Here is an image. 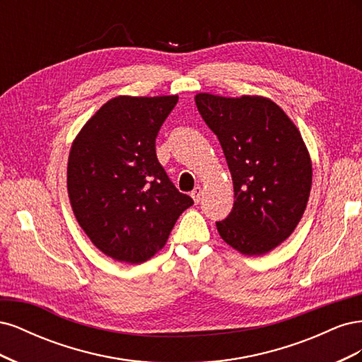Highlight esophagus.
<instances>
[{"label":"esophagus","instance_id":"esophagus-1","mask_svg":"<svg viewBox=\"0 0 362 362\" xmlns=\"http://www.w3.org/2000/svg\"><path fill=\"white\" fill-rule=\"evenodd\" d=\"M190 196L193 198L194 204H199V201H201V198H202V189L199 187V185H196V187L192 190Z\"/></svg>","mask_w":362,"mask_h":362}]
</instances>
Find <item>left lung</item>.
Returning a JSON list of instances; mask_svg holds the SVG:
<instances>
[{
	"instance_id": "left-lung-1",
	"label": "left lung",
	"mask_w": 362,
	"mask_h": 362,
	"mask_svg": "<svg viewBox=\"0 0 362 362\" xmlns=\"http://www.w3.org/2000/svg\"><path fill=\"white\" fill-rule=\"evenodd\" d=\"M231 172L234 205L216 222L225 242L245 255H264L298 226L310 198L313 168L299 129L262 96H194Z\"/></svg>"
}]
</instances>
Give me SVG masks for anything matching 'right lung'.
Here are the masks:
<instances>
[{"mask_svg":"<svg viewBox=\"0 0 362 362\" xmlns=\"http://www.w3.org/2000/svg\"><path fill=\"white\" fill-rule=\"evenodd\" d=\"M178 103L170 96H117L74 140L68 193L74 214L107 257L139 264L166 245L193 205L157 160L156 139Z\"/></svg>","mask_w":362,"mask_h":362,"instance_id":"1","label":"right lung"}]
</instances>
